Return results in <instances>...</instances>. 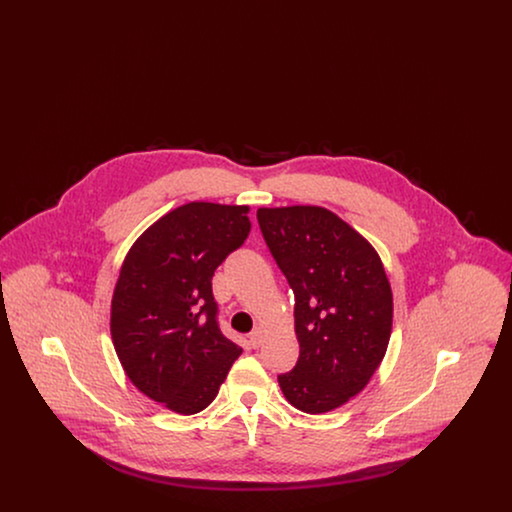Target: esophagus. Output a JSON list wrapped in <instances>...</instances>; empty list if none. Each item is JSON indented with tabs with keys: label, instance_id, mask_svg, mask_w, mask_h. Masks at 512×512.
Wrapping results in <instances>:
<instances>
[{
	"label": "esophagus",
	"instance_id": "34e87169",
	"mask_svg": "<svg viewBox=\"0 0 512 512\" xmlns=\"http://www.w3.org/2000/svg\"><path fill=\"white\" fill-rule=\"evenodd\" d=\"M263 336H265L263 328H255V330L249 334V343H251L253 349H257V347L263 343Z\"/></svg>",
	"mask_w": 512,
	"mask_h": 512
}]
</instances>
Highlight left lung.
Masks as SVG:
<instances>
[{
	"label": "left lung",
	"instance_id": "1",
	"mask_svg": "<svg viewBox=\"0 0 512 512\" xmlns=\"http://www.w3.org/2000/svg\"><path fill=\"white\" fill-rule=\"evenodd\" d=\"M257 220L295 297L299 359L278 384L295 409L328 413L363 390L386 355V270L374 247L324 207H263Z\"/></svg>",
	"mask_w": 512,
	"mask_h": 512
}]
</instances>
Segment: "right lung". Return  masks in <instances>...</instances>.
Instances as JSON below:
<instances>
[{
    "mask_svg": "<svg viewBox=\"0 0 512 512\" xmlns=\"http://www.w3.org/2000/svg\"><path fill=\"white\" fill-rule=\"evenodd\" d=\"M249 207L194 201L151 224L130 247L111 303V336L130 382L174 413L217 397L242 347L219 328L213 274L242 247Z\"/></svg>",
    "mask_w": 512,
    "mask_h": 512,
    "instance_id": "right-lung-1",
    "label": "right lung"
}]
</instances>
